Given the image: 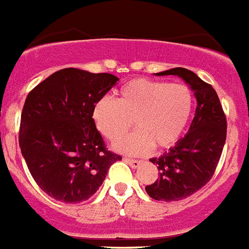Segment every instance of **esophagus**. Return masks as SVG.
Segmentation results:
<instances>
[{
    "label": "esophagus",
    "instance_id": "1",
    "mask_svg": "<svg viewBox=\"0 0 249 249\" xmlns=\"http://www.w3.org/2000/svg\"><path fill=\"white\" fill-rule=\"evenodd\" d=\"M124 160H126L127 163H128L132 168H137V167L141 164V162H142V160H133V158H124Z\"/></svg>",
    "mask_w": 249,
    "mask_h": 249
}]
</instances>
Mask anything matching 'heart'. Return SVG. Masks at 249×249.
Listing matches in <instances>:
<instances>
[{"label":"heart","mask_w":249,"mask_h":249,"mask_svg":"<svg viewBox=\"0 0 249 249\" xmlns=\"http://www.w3.org/2000/svg\"><path fill=\"white\" fill-rule=\"evenodd\" d=\"M195 106L184 83L135 78L118 89V98L106 96L94 103L92 117L107 140L116 141L133 126L138 131L117 141L114 148L128 155H146L153 147L175 144L190 122Z\"/></svg>","instance_id":"b5f03b06"}]
</instances>
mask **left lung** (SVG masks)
Returning a JSON list of instances; mask_svg holds the SVG:
<instances>
[{"instance_id": "obj_1", "label": "left lung", "mask_w": 249, "mask_h": 249, "mask_svg": "<svg viewBox=\"0 0 249 249\" xmlns=\"http://www.w3.org/2000/svg\"><path fill=\"white\" fill-rule=\"evenodd\" d=\"M181 77L197 100L195 118L187 135L158 158L149 160L160 171L146 192L156 201H181L211 181L227 137V120L217 92L195 72L177 67L157 76Z\"/></svg>"}]
</instances>
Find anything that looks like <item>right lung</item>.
<instances>
[{"label":"right lung","mask_w":249,"mask_h":249,"mask_svg":"<svg viewBox=\"0 0 249 249\" xmlns=\"http://www.w3.org/2000/svg\"><path fill=\"white\" fill-rule=\"evenodd\" d=\"M117 81L111 73L63 68L27 94L19 147L35 182L52 198L65 203L87 201L109 167L122 160L106 148L92 118L94 103Z\"/></svg>","instance_id":"obj_1"}]
</instances>
